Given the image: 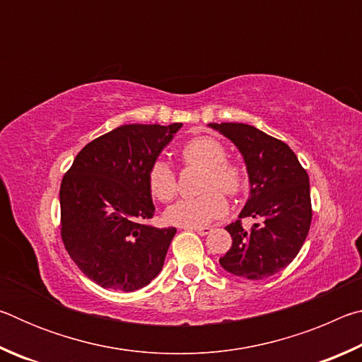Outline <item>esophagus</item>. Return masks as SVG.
<instances>
[{
	"label": "esophagus",
	"instance_id": "1",
	"mask_svg": "<svg viewBox=\"0 0 362 362\" xmlns=\"http://www.w3.org/2000/svg\"><path fill=\"white\" fill-rule=\"evenodd\" d=\"M185 228H187V230H193V231H196V233H198V235H201V236L209 235V233L212 231L211 226H185Z\"/></svg>",
	"mask_w": 362,
	"mask_h": 362
}]
</instances>
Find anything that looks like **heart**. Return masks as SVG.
<instances>
[{
    "label": "heart",
    "instance_id": "obj_1",
    "mask_svg": "<svg viewBox=\"0 0 362 362\" xmlns=\"http://www.w3.org/2000/svg\"><path fill=\"white\" fill-rule=\"evenodd\" d=\"M182 161L188 166L206 168L201 182V193L193 198H183L166 211L168 222L182 226H201L211 220L223 216L228 196H238L246 187V173L240 166L228 161V151L218 140L206 136L193 137L182 145ZM148 187L156 199L168 203L177 194V177L174 169L164 161L156 159L148 170ZM222 189L221 192L219 189Z\"/></svg>",
    "mask_w": 362,
    "mask_h": 362
}]
</instances>
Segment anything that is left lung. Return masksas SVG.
Segmentation results:
<instances>
[{
  "mask_svg": "<svg viewBox=\"0 0 362 362\" xmlns=\"http://www.w3.org/2000/svg\"><path fill=\"white\" fill-rule=\"evenodd\" d=\"M241 151L246 163L250 196L240 220L225 226L231 247L220 265L240 278L273 276L296 259L308 235L311 217L310 180L289 145L243 122H211ZM252 216L250 230L241 218Z\"/></svg>",
  "mask_w": 362,
  "mask_h": 362,
  "instance_id": "8db88e82",
  "label": "left lung"
}]
</instances>
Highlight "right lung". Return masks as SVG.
Instances as JSON below:
<instances>
[{"label":"right lung","mask_w":362,"mask_h":362,"mask_svg":"<svg viewBox=\"0 0 362 362\" xmlns=\"http://www.w3.org/2000/svg\"><path fill=\"white\" fill-rule=\"evenodd\" d=\"M182 122L124 124L78 153L60 183V235L78 268L103 289L155 279L175 228H155L148 170Z\"/></svg>","instance_id":"1"}]
</instances>
